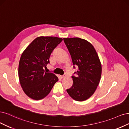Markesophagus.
<instances>
[{"label":"esophagus","mask_w":129,"mask_h":129,"mask_svg":"<svg viewBox=\"0 0 129 129\" xmlns=\"http://www.w3.org/2000/svg\"><path fill=\"white\" fill-rule=\"evenodd\" d=\"M65 77V76H60V78L61 79H63V78H64Z\"/></svg>","instance_id":"esophagus-1"}]
</instances>
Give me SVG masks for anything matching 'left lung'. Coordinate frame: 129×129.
I'll list each match as a JSON object with an SVG mask.
<instances>
[{
    "label": "left lung",
    "instance_id": "1",
    "mask_svg": "<svg viewBox=\"0 0 129 129\" xmlns=\"http://www.w3.org/2000/svg\"><path fill=\"white\" fill-rule=\"evenodd\" d=\"M64 43L72 58L73 67L78 71L72 76L73 85L66 89L74 100L83 101L95 92L101 79L102 66L95 48L88 41L78 37L64 38Z\"/></svg>",
    "mask_w": 129,
    "mask_h": 129
}]
</instances>
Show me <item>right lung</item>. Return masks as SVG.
Masks as SVG:
<instances>
[{
	"instance_id": "1",
	"label": "right lung",
	"mask_w": 129,
	"mask_h": 129,
	"mask_svg": "<svg viewBox=\"0 0 129 129\" xmlns=\"http://www.w3.org/2000/svg\"><path fill=\"white\" fill-rule=\"evenodd\" d=\"M62 41L57 37H38L22 53L19 64V78L21 86L28 97L35 100L44 98L58 80L56 75L45 72L43 68L50 63L51 53Z\"/></svg>"
}]
</instances>
